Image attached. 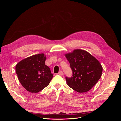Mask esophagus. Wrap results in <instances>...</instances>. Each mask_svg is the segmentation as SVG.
<instances>
[{
  "label": "esophagus",
  "mask_w": 121,
  "mask_h": 121,
  "mask_svg": "<svg viewBox=\"0 0 121 121\" xmlns=\"http://www.w3.org/2000/svg\"><path fill=\"white\" fill-rule=\"evenodd\" d=\"M58 74L59 75H60V76H63L64 75V73L63 71H60L59 72H58Z\"/></svg>",
  "instance_id": "esophagus-1"
}]
</instances>
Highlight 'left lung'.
I'll list each match as a JSON object with an SVG mask.
<instances>
[{"mask_svg":"<svg viewBox=\"0 0 121 121\" xmlns=\"http://www.w3.org/2000/svg\"><path fill=\"white\" fill-rule=\"evenodd\" d=\"M70 64L73 75L65 77L72 89L79 93L86 92L95 85L100 78L102 67L98 60L85 50L75 49L65 54Z\"/></svg>","mask_w":121,"mask_h":121,"instance_id":"1","label":"left lung"}]
</instances>
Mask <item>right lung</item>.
I'll return each instance as SVG.
<instances>
[{"mask_svg":"<svg viewBox=\"0 0 121 121\" xmlns=\"http://www.w3.org/2000/svg\"><path fill=\"white\" fill-rule=\"evenodd\" d=\"M44 53L25 58L16 65L18 79L24 88L31 93H38L48 85L53 75L45 64Z\"/></svg>","mask_w":121,"mask_h":121,"instance_id":"add662e5","label":"right lung"}]
</instances>
